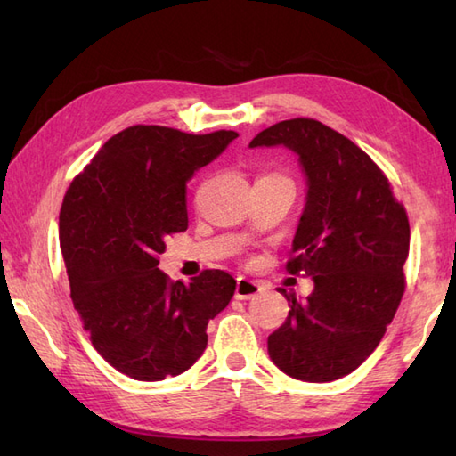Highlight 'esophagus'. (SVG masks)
<instances>
[{
  "label": "esophagus",
  "mask_w": 456,
  "mask_h": 456,
  "mask_svg": "<svg viewBox=\"0 0 456 456\" xmlns=\"http://www.w3.org/2000/svg\"><path fill=\"white\" fill-rule=\"evenodd\" d=\"M260 289H263V284L256 282V280H248V278H237V289H235V297L237 299H250L255 297Z\"/></svg>",
  "instance_id": "1"
}]
</instances>
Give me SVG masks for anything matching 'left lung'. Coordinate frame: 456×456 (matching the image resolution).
I'll list each match as a JSON object with an SVG mask.
<instances>
[{
  "instance_id": "left-lung-1",
  "label": "left lung",
  "mask_w": 456,
  "mask_h": 456,
  "mask_svg": "<svg viewBox=\"0 0 456 456\" xmlns=\"http://www.w3.org/2000/svg\"><path fill=\"white\" fill-rule=\"evenodd\" d=\"M297 154L307 180L288 273L305 270L314 292L286 294L284 325L268 337L273 362L296 380L333 382L374 353L403 289L410 221L388 178L353 141L315 119H288L248 147Z\"/></svg>"
}]
</instances>
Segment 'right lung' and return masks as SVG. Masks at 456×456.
I'll return each mask as SVG.
<instances>
[{
    "instance_id": "obj_1",
    "label": "right lung",
    "mask_w": 456,
    "mask_h": 456,
    "mask_svg": "<svg viewBox=\"0 0 456 456\" xmlns=\"http://www.w3.org/2000/svg\"><path fill=\"white\" fill-rule=\"evenodd\" d=\"M134 125L103 144L68 188L58 237L70 296L90 341L133 380L178 376L208 345L235 278L203 270L186 286L159 270L174 233L188 229L186 183L237 139Z\"/></svg>"
}]
</instances>
